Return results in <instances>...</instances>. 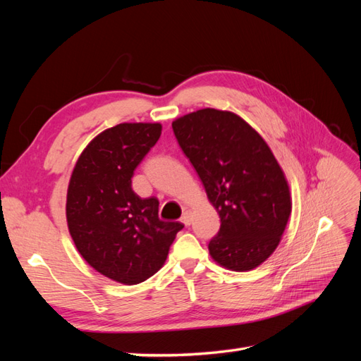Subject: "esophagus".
I'll use <instances>...</instances> for the list:
<instances>
[{"label": "esophagus", "mask_w": 361, "mask_h": 361, "mask_svg": "<svg viewBox=\"0 0 361 361\" xmlns=\"http://www.w3.org/2000/svg\"><path fill=\"white\" fill-rule=\"evenodd\" d=\"M180 221H182L185 226H190V224L192 223V215H191V211H185V212L182 214Z\"/></svg>", "instance_id": "1"}]
</instances>
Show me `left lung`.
<instances>
[{
  "label": "left lung",
  "mask_w": 361,
  "mask_h": 361,
  "mask_svg": "<svg viewBox=\"0 0 361 361\" xmlns=\"http://www.w3.org/2000/svg\"><path fill=\"white\" fill-rule=\"evenodd\" d=\"M173 133L220 215L209 241L218 265L250 271L277 248L288 224L289 185L276 157L245 120L204 108L179 117Z\"/></svg>",
  "instance_id": "obj_1"
}]
</instances>
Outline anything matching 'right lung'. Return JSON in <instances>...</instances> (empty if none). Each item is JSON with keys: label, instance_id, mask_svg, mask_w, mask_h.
<instances>
[{"label": "right lung", "instance_id": "1", "mask_svg": "<svg viewBox=\"0 0 361 361\" xmlns=\"http://www.w3.org/2000/svg\"><path fill=\"white\" fill-rule=\"evenodd\" d=\"M159 123H120L94 137L72 171L66 218L84 260L102 276L137 285L167 259L182 223L159 220L157 197L133 191L134 170L157 145Z\"/></svg>", "mask_w": 361, "mask_h": 361}]
</instances>
